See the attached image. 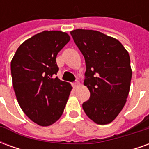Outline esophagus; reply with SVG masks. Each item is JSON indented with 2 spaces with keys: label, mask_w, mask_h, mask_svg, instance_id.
<instances>
[{
  "label": "esophagus",
  "mask_w": 149,
  "mask_h": 149,
  "mask_svg": "<svg viewBox=\"0 0 149 149\" xmlns=\"http://www.w3.org/2000/svg\"><path fill=\"white\" fill-rule=\"evenodd\" d=\"M79 84H80V83H79V81H75L72 85H73V87H74V88H77L78 87V85H79Z\"/></svg>",
  "instance_id": "34e87169"
}]
</instances>
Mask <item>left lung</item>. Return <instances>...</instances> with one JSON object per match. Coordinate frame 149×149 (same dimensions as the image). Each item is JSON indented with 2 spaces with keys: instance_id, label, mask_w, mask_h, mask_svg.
Wrapping results in <instances>:
<instances>
[{
  "instance_id": "8db88e82",
  "label": "left lung",
  "mask_w": 149,
  "mask_h": 149,
  "mask_svg": "<svg viewBox=\"0 0 149 149\" xmlns=\"http://www.w3.org/2000/svg\"><path fill=\"white\" fill-rule=\"evenodd\" d=\"M70 34L86 65L84 84L90 97L83 109L98 125L109 124L124 108L130 89L128 52L119 40L98 31L76 29Z\"/></svg>"
}]
</instances>
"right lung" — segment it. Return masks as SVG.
<instances>
[{"instance_id": "obj_1", "label": "right lung", "mask_w": 149, "mask_h": 149, "mask_svg": "<svg viewBox=\"0 0 149 149\" xmlns=\"http://www.w3.org/2000/svg\"><path fill=\"white\" fill-rule=\"evenodd\" d=\"M69 40L66 33L44 31L22 43L12 60L18 103L25 115L40 126L58 120L71 92L70 84L56 77L57 53Z\"/></svg>"}]
</instances>
